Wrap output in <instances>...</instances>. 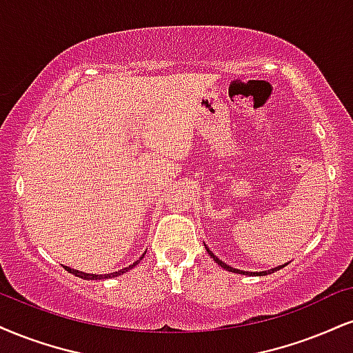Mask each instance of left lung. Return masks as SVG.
Listing matches in <instances>:
<instances>
[{"label":"left lung","instance_id":"8db88e82","mask_svg":"<svg viewBox=\"0 0 353 353\" xmlns=\"http://www.w3.org/2000/svg\"><path fill=\"white\" fill-rule=\"evenodd\" d=\"M203 245H205V243H203ZM205 250H207V253H209L210 256L214 258V261L217 263L219 266H222V268H223V270H227V271H232V273H239V274H248V276H266V274H271V273H274V271H278V270L284 268V266L288 265V263H284V265H279V266H276V268H271V270H266V271H243V270H236V268H233V266L227 265V263H223L222 260H220L219 256H215V254L212 253L209 248H207V245H205Z\"/></svg>","mask_w":353,"mask_h":353}]
</instances>
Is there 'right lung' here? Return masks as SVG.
Instances as JSON below:
<instances>
[{"instance_id": "add662e5", "label": "right lung", "mask_w": 353, "mask_h": 353, "mask_svg": "<svg viewBox=\"0 0 353 353\" xmlns=\"http://www.w3.org/2000/svg\"><path fill=\"white\" fill-rule=\"evenodd\" d=\"M144 254H146V252H144L141 256L138 258V260H136L133 265H130V266H126V268H123V270H118V271H114V273H108V274H92V273H83V271H79V270H74V268H69V266H63V268H65L67 271H69V273H72L74 276H79V278H82V279H87V281H90V279H110V278H117V276H121L123 273H126V271H130V270H133L136 265H138L139 261L143 260V256Z\"/></svg>"}]
</instances>
